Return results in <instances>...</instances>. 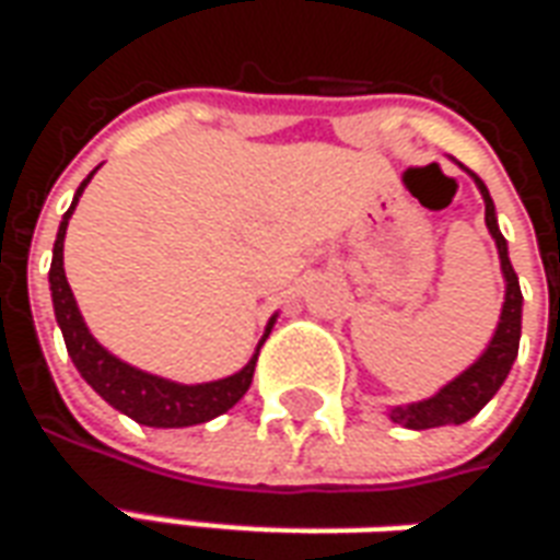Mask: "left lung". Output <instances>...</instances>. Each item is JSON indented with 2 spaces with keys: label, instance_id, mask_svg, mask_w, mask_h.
I'll list each match as a JSON object with an SVG mask.
<instances>
[{
  "label": "left lung",
  "instance_id": "8db88e82",
  "mask_svg": "<svg viewBox=\"0 0 560 560\" xmlns=\"http://www.w3.org/2000/svg\"><path fill=\"white\" fill-rule=\"evenodd\" d=\"M474 183L480 188L482 203H486V228L492 233L494 245H498V257H501V272H504L506 293L504 308H501V320L494 329L489 348L474 365H468L458 377H453L444 389H438L432 399L413 401L405 408H389V420L401 422L405 429H438V425H458L468 422L470 417L486 408V401L492 399L501 389V384L513 369V360L518 353V336H522V291H518L516 269L510 264L506 255V240L498 231V219H494V203L489 197V188L482 185L477 173H470Z\"/></svg>",
  "mask_w": 560,
  "mask_h": 560
}]
</instances>
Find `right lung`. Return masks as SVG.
Instances as JSON below:
<instances>
[{"instance_id": "obj_1", "label": "right lung", "mask_w": 560, "mask_h": 560, "mask_svg": "<svg viewBox=\"0 0 560 560\" xmlns=\"http://www.w3.org/2000/svg\"><path fill=\"white\" fill-rule=\"evenodd\" d=\"M92 173L80 183L78 195L71 200V209L62 215V224H59V233H56L54 243V264H50V293H54L56 324L62 329V339H66L71 363L78 365L83 381L107 405H114L116 411H122L126 417L140 422V425H152V429H185V425H197V422H207L212 417H219V413L231 411L233 405L245 396V389L252 387L257 353H260L269 329L276 324V315L269 317L267 332H264V339L257 341L255 357L236 375L221 377V381H209V384H176V381H167V377L149 375V372H140L135 365L122 363L119 357H114L107 348H102L98 341L92 339L90 327L83 324L78 300H74L71 288H68L66 267H62L68 219H71V212L78 207L83 188L90 185Z\"/></svg>"}]
</instances>
